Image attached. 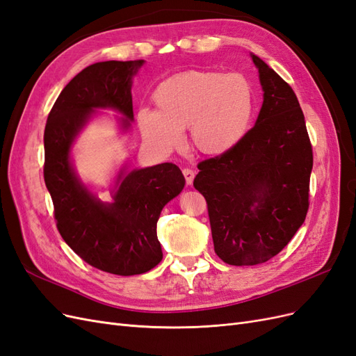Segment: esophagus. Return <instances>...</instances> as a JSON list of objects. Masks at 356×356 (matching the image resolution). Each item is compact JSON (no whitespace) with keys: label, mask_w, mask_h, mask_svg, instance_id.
<instances>
[{"label":"esophagus","mask_w":356,"mask_h":356,"mask_svg":"<svg viewBox=\"0 0 356 356\" xmlns=\"http://www.w3.org/2000/svg\"><path fill=\"white\" fill-rule=\"evenodd\" d=\"M182 175H184V178H186L187 186H191L193 184V179H195V172H193L188 168H186V169H182Z\"/></svg>","instance_id":"obj_1"}]
</instances>
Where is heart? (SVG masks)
Masks as SVG:
<instances>
[{"label": "heart", "mask_w": 356, "mask_h": 356, "mask_svg": "<svg viewBox=\"0 0 356 356\" xmlns=\"http://www.w3.org/2000/svg\"><path fill=\"white\" fill-rule=\"evenodd\" d=\"M153 101L156 110H139L136 122L145 141L165 153L182 144L186 127L197 152L227 153L250 131L255 111L252 83L239 72H178L157 86Z\"/></svg>", "instance_id": "b5f03b06"}]
</instances>
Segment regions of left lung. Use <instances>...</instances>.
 I'll list each match as a JSON object with an SVG mask.
<instances>
[{"mask_svg": "<svg viewBox=\"0 0 356 356\" xmlns=\"http://www.w3.org/2000/svg\"><path fill=\"white\" fill-rule=\"evenodd\" d=\"M263 105L255 126L230 152L197 165L213 250L232 266L261 264L281 252L305 222L314 153L294 90L264 60Z\"/></svg>", "mask_w": 356, "mask_h": 356, "instance_id": "left-lung-1", "label": "left lung"}]
</instances>
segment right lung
I'll use <instances>...</instances> for the list:
<instances>
[{"label":"right lung","instance_id":"right-lung-1","mask_svg":"<svg viewBox=\"0 0 356 356\" xmlns=\"http://www.w3.org/2000/svg\"><path fill=\"white\" fill-rule=\"evenodd\" d=\"M143 63L106 60L84 68L58 96L44 129V182L62 239L88 264L120 276L145 273L161 261L157 220L184 188V175L174 163L122 169L113 203H104L75 175L71 145L95 108L122 113V127L131 126L132 77Z\"/></svg>","mask_w":356,"mask_h":356}]
</instances>
